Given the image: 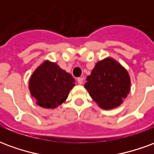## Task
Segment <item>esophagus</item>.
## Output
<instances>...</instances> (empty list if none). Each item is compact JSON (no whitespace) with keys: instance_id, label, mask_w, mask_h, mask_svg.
Wrapping results in <instances>:
<instances>
[{"instance_id":"obj_1","label":"esophagus","mask_w":154,"mask_h":154,"mask_svg":"<svg viewBox=\"0 0 154 154\" xmlns=\"http://www.w3.org/2000/svg\"><path fill=\"white\" fill-rule=\"evenodd\" d=\"M77 82H78L79 85L83 84V78H82V77H78V78H77Z\"/></svg>"}]
</instances>
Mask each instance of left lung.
Segmentation results:
<instances>
[{
	"label": "left lung",
	"mask_w": 154,
	"mask_h": 154,
	"mask_svg": "<svg viewBox=\"0 0 154 154\" xmlns=\"http://www.w3.org/2000/svg\"><path fill=\"white\" fill-rule=\"evenodd\" d=\"M84 87L104 110L119 106L130 91V77L122 65L111 57L97 62Z\"/></svg>",
	"instance_id": "left-lung-1"
}]
</instances>
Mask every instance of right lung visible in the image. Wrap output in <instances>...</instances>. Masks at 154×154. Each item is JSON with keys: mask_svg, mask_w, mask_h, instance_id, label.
<instances>
[{"mask_svg": "<svg viewBox=\"0 0 154 154\" xmlns=\"http://www.w3.org/2000/svg\"><path fill=\"white\" fill-rule=\"evenodd\" d=\"M74 86L72 76L48 60L35 69L29 82V89L36 104L45 109H54L62 105Z\"/></svg>", "mask_w": 154, "mask_h": 154, "instance_id": "obj_1", "label": "right lung"}]
</instances>
